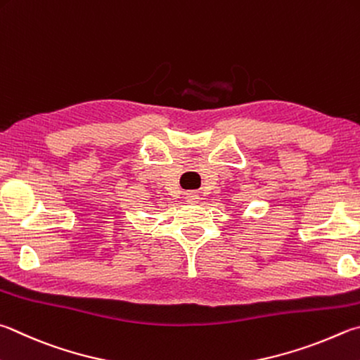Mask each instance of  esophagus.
<instances>
[{"instance_id": "1", "label": "esophagus", "mask_w": 360, "mask_h": 360, "mask_svg": "<svg viewBox=\"0 0 360 360\" xmlns=\"http://www.w3.org/2000/svg\"><path fill=\"white\" fill-rule=\"evenodd\" d=\"M186 200H187L188 202H197V201L200 200V197H198L197 192H187V193H186Z\"/></svg>"}]
</instances>
